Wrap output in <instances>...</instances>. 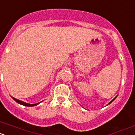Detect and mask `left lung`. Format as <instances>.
Wrapping results in <instances>:
<instances>
[{"label":"left lung","instance_id":"obj_1","mask_svg":"<svg viewBox=\"0 0 135 135\" xmlns=\"http://www.w3.org/2000/svg\"><path fill=\"white\" fill-rule=\"evenodd\" d=\"M116 97H117V96H116V97H115V98H114V99H112V101H110V102H109V103H108V105L110 104V103H112V102H113V101H114V100H115V98H116Z\"/></svg>","mask_w":135,"mask_h":135}]
</instances>
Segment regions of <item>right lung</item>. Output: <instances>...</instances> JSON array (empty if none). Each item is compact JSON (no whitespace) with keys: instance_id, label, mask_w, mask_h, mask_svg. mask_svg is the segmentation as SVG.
I'll return each instance as SVG.
<instances>
[{"instance_id":"right-lung-1","label":"right lung","mask_w":135,"mask_h":135,"mask_svg":"<svg viewBox=\"0 0 135 135\" xmlns=\"http://www.w3.org/2000/svg\"><path fill=\"white\" fill-rule=\"evenodd\" d=\"M12 98L13 99L15 100V101H16L17 103H19V104H20V105H24V106H27V107H33V106H36V105H38L39 103H41V102H42V101H40V102H39V103H35V104H30V103H26V102H24V101H20V100L17 99H15V98H14V97H12Z\"/></svg>"}]
</instances>
